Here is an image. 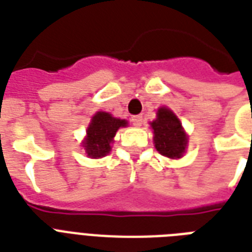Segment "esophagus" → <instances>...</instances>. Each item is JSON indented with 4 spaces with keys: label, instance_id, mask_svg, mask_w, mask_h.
<instances>
[{
    "label": "esophagus",
    "instance_id": "1",
    "mask_svg": "<svg viewBox=\"0 0 252 252\" xmlns=\"http://www.w3.org/2000/svg\"><path fill=\"white\" fill-rule=\"evenodd\" d=\"M130 120H132V124H133V126H141V124H142L141 115H134V116H132V119H130Z\"/></svg>",
    "mask_w": 252,
    "mask_h": 252
}]
</instances>
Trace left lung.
I'll list each match as a JSON object with an SVG mask.
<instances>
[{
  "label": "left lung",
  "mask_w": 252,
  "mask_h": 252,
  "mask_svg": "<svg viewBox=\"0 0 252 252\" xmlns=\"http://www.w3.org/2000/svg\"><path fill=\"white\" fill-rule=\"evenodd\" d=\"M154 130L156 149L165 157L180 158L187 146V136L184 133L179 119L168 108L162 107L157 112V119L152 123Z\"/></svg>",
  "instance_id": "1"
}]
</instances>
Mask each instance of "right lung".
I'll return each instance as SVG.
<instances>
[{
	"mask_svg": "<svg viewBox=\"0 0 252 252\" xmlns=\"http://www.w3.org/2000/svg\"><path fill=\"white\" fill-rule=\"evenodd\" d=\"M120 126H126V120L111 116L108 112H96L87 128L84 148L90 158H100L110 153L111 142Z\"/></svg>",
	"mask_w": 252,
	"mask_h": 252,
	"instance_id": "obj_1",
	"label": "right lung"
}]
</instances>
